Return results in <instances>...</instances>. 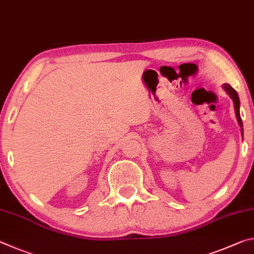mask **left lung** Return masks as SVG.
<instances>
[{
	"label": "left lung",
	"instance_id": "8db88e82",
	"mask_svg": "<svg viewBox=\"0 0 254 254\" xmlns=\"http://www.w3.org/2000/svg\"><path fill=\"white\" fill-rule=\"evenodd\" d=\"M223 90L228 93L230 96L231 99H232L233 104H234V110H235V115H237V119H238V123H239V126L241 128V134L243 136V124H242V119H241V116H240V99H239V95L238 92L234 90V89L230 86L229 83H224L223 86Z\"/></svg>",
	"mask_w": 254,
	"mask_h": 254
}]
</instances>
